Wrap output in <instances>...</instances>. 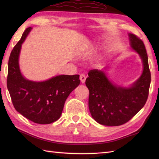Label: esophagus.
Instances as JSON below:
<instances>
[{
    "label": "esophagus",
    "instance_id": "1",
    "mask_svg": "<svg viewBox=\"0 0 159 159\" xmlns=\"http://www.w3.org/2000/svg\"><path fill=\"white\" fill-rule=\"evenodd\" d=\"M80 81H81L82 83H84L85 82L86 76H85V74H80Z\"/></svg>",
    "mask_w": 159,
    "mask_h": 159
}]
</instances>
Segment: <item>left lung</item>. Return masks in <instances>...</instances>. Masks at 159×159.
<instances>
[{
  "instance_id": "8db88e82",
  "label": "left lung",
  "mask_w": 159,
  "mask_h": 159,
  "mask_svg": "<svg viewBox=\"0 0 159 159\" xmlns=\"http://www.w3.org/2000/svg\"><path fill=\"white\" fill-rule=\"evenodd\" d=\"M131 47L143 61L142 75L129 88L111 83L102 71L88 73L85 85L89 92V109L92 117L104 126H120L128 122L142 109L148 100L151 82L146 46L139 38L129 35Z\"/></svg>"
}]
</instances>
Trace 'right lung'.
<instances>
[{"mask_svg":"<svg viewBox=\"0 0 159 159\" xmlns=\"http://www.w3.org/2000/svg\"><path fill=\"white\" fill-rule=\"evenodd\" d=\"M31 27L26 28L13 47L8 63L7 86L16 110L33 122L48 124L59 119L67 98L79 85V75H59L43 82L25 79L20 73L21 46Z\"/></svg>","mask_w":159,"mask_h":159,"instance_id":"1","label":"right lung"}]
</instances>
